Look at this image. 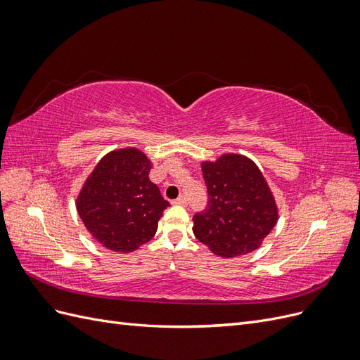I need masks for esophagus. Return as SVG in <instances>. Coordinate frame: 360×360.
Returning <instances> with one entry per match:
<instances>
[{"mask_svg":"<svg viewBox=\"0 0 360 360\" xmlns=\"http://www.w3.org/2000/svg\"><path fill=\"white\" fill-rule=\"evenodd\" d=\"M174 205H186V202H188V200H186V197H179V198H176L174 201H171Z\"/></svg>","mask_w":360,"mask_h":360,"instance_id":"1","label":"esophagus"}]
</instances>
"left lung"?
I'll use <instances>...</instances> for the list:
<instances>
[{"instance_id":"obj_1","label":"left lung","mask_w":360,"mask_h":360,"mask_svg":"<svg viewBox=\"0 0 360 360\" xmlns=\"http://www.w3.org/2000/svg\"><path fill=\"white\" fill-rule=\"evenodd\" d=\"M201 168L209 205L193 216L195 237L222 258L258 249L276 225L279 210L257 163L243 155L225 153L204 160Z\"/></svg>"}]
</instances>
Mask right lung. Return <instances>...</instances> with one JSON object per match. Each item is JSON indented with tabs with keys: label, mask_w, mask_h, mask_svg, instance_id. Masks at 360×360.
Returning <instances> with one entry per match:
<instances>
[{
	"label": "right lung",
	"mask_w": 360,
	"mask_h": 360,
	"mask_svg": "<svg viewBox=\"0 0 360 360\" xmlns=\"http://www.w3.org/2000/svg\"><path fill=\"white\" fill-rule=\"evenodd\" d=\"M153 163L135 147L105 155L84 181L76 210L89 231L103 248L132 252L150 242L169 202L150 181Z\"/></svg>",
	"instance_id": "obj_1"
}]
</instances>
